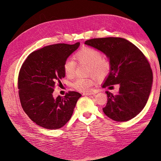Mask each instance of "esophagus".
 I'll return each instance as SVG.
<instances>
[{"label": "esophagus", "instance_id": "34e87169", "mask_svg": "<svg viewBox=\"0 0 161 161\" xmlns=\"http://www.w3.org/2000/svg\"><path fill=\"white\" fill-rule=\"evenodd\" d=\"M98 92L97 91H91V92H84L83 95H93V94H96Z\"/></svg>", "mask_w": 161, "mask_h": 161}]
</instances>
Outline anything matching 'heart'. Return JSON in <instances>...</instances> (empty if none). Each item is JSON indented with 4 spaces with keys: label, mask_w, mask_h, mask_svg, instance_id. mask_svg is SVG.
Segmentation results:
<instances>
[{
    "label": "heart",
    "mask_w": 161,
    "mask_h": 161,
    "mask_svg": "<svg viewBox=\"0 0 161 161\" xmlns=\"http://www.w3.org/2000/svg\"><path fill=\"white\" fill-rule=\"evenodd\" d=\"M76 60L80 64L89 66V75H93L99 78L108 75L111 70V62L107 58L103 57L101 51L92 47H84L77 52L75 54ZM76 64L75 61L69 58L64 64V72L66 77L72 79L75 76ZM93 77L78 78L72 86L80 92H88L92 89L94 84Z\"/></svg>",
    "instance_id": "1"
}]
</instances>
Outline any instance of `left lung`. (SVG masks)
Returning <instances> with one entry per match:
<instances>
[{"mask_svg": "<svg viewBox=\"0 0 161 161\" xmlns=\"http://www.w3.org/2000/svg\"><path fill=\"white\" fill-rule=\"evenodd\" d=\"M85 44L105 53L111 62L109 75L103 87L119 86L117 94L106 91L104 114L116 121L134 118L147 103L153 84V72L144 53L132 43L121 37L94 38Z\"/></svg>", "mask_w": 161, "mask_h": 161, "instance_id": "obj_1", "label": "left lung"}]
</instances>
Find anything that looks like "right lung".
<instances>
[{
    "label": "right lung",
    "mask_w": 161,
    "mask_h": 161,
    "mask_svg": "<svg viewBox=\"0 0 161 161\" xmlns=\"http://www.w3.org/2000/svg\"><path fill=\"white\" fill-rule=\"evenodd\" d=\"M80 43H58L31 53L18 76L19 96L23 111L33 122L46 129L57 130L70 119L81 95L69 91L53 98L56 83L65 76L64 64Z\"/></svg>",
    "instance_id": "1"
}]
</instances>
